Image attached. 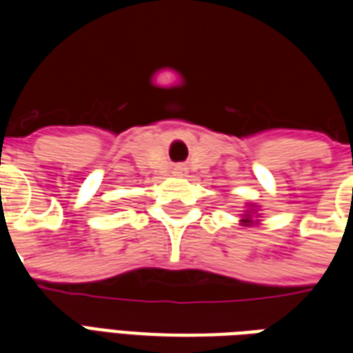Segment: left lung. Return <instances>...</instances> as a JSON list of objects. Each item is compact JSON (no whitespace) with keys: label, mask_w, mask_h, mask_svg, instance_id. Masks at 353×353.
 <instances>
[{"label":"left lung","mask_w":353,"mask_h":353,"mask_svg":"<svg viewBox=\"0 0 353 353\" xmlns=\"http://www.w3.org/2000/svg\"><path fill=\"white\" fill-rule=\"evenodd\" d=\"M259 208L255 204H248V210H244V214L240 217V225L242 227H253V225H259Z\"/></svg>","instance_id":"left-lung-1"}]
</instances>
